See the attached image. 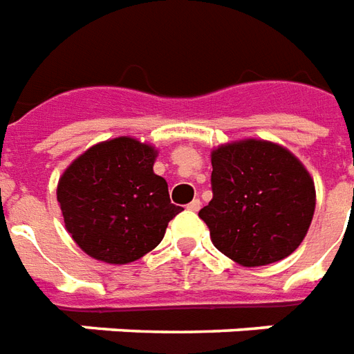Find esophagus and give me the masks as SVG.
<instances>
[{
	"label": "esophagus",
	"mask_w": 354,
	"mask_h": 354,
	"mask_svg": "<svg viewBox=\"0 0 354 354\" xmlns=\"http://www.w3.org/2000/svg\"><path fill=\"white\" fill-rule=\"evenodd\" d=\"M187 207L190 209V211H200V207H202V202H200V200L196 198V200H192V202L188 203Z\"/></svg>",
	"instance_id": "34e87169"
}]
</instances>
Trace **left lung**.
<instances>
[{
    "label": "left lung",
    "mask_w": 354,
    "mask_h": 354,
    "mask_svg": "<svg viewBox=\"0 0 354 354\" xmlns=\"http://www.w3.org/2000/svg\"><path fill=\"white\" fill-rule=\"evenodd\" d=\"M213 200L200 209L216 249L237 264L266 266L292 254L308 234L315 185L285 147L262 139L211 152Z\"/></svg>",
    "instance_id": "8db88e82"
}]
</instances>
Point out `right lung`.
Here are the masks:
<instances>
[{"label":"right lung","instance_id":"1","mask_svg":"<svg viewBox=\"0 0 354 354\" xmlns=\"http://www.w3.org/2000/svg\"><path fill=\"white\" fill-rule=\"evenodd\" d=\"M154 158V147L124 136L90 147L64 171L56 190L64 223L88 257L107 264L141 259L183 211L152 171Z\"/></svg>","mask_w":354,"mask_h":354}]
</instances>
